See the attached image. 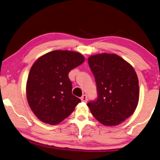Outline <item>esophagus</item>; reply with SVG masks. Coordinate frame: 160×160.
I'll list each match as a JSON object with an SVG mask.
<instances>
[{
    "label": "esophagus",
    "mask_w": 160,
    "mask_h": 160,
    "mask_svg": "<svg viewBox=\"0 0 160 160\" xmlns=\"http://www.w3.org/2000/svg\"><path fill=\"white\" fill-rule=\"evenodd\" d=\"M81 100H82V102H86L88 101V96L86 95H83L82 97H81Z\"/></svg>",
    "instance_id": "1"
}]
</instances>
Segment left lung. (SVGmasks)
Segmentation results:
<instances>
[{
	"label": "left lung",
	"instance_id": "obj_1",
	"mask_svg": "<svg viewBox=\"0 0 160 160\" xmlns=\"http://www.w3.org/2000/svg\"><path fill=\"white\" fill-rule=\"evenodd\" d=\"M95 78L98 99L88 103L96 120L116 126L130 117L139 102V81L135 69L115 54L100 53L88 58Z\"/></svg>",
	"mask_w": 160,
	"mask_h": 160
}]
</instances>
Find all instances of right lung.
<instances>
[{
    "mask_svg": "<svg viewBox=\"0 0 160 160\" xmlns=\"http://www.w3.org/2000/svg\"><path fill=\"white\" fill-rule=\"evenodd\" d=\"M84 61L80 52L58 50L42 55L33 63L26 83V96L30 109L40 121L58 125L81 102L72 94L68 73Z\"/></svg>",
    "mask_w": 160,
    "mask_h": 160,
    "instance_id": "right-lung-1",
    "label": "right lung"
}]
</instances>
